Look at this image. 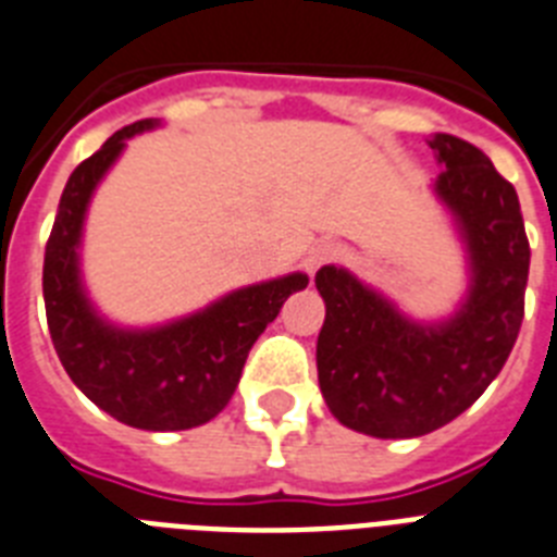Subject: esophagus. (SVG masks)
Listing matches in <instances>:
<instances>
[{"label": "esophagus", "mask_w": 557, "mask_h": 557, "mask_svg": "<svg viewBox=\"0 0 557 557\" xmlns=\"http://www.w3.org/2000/svg\"><path fill=\"white\" fill-rule=\"evenodd\" d=\"M333 256H335V247L333 245H327V242H321V245H315L310 252H307V259H305L307 273L315 275V270L324 268L327 261H333Z\"/></svg>", "instance_id": "1"}]
</instances>
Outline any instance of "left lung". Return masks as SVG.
<instances>
[{
    "label": "left lung",
    "mask_w": 557,
    "mask_h": 557,
    "mask_svg": "<svg viewBox=\"0 0 557 557\" xmlns=\"http://www.w3.org/2000/svg\"><path fill=\"white\" fill-rule=\"evenodd\" d=\"M435 196L461 233L470 287L447 321L407 319L350 270L315 273L327 315L315 364L330 412L372 438H418L470 410L507 364L523 321L530 242L516 187L475 145L435 133Z\"/></svg>",
    "instance_id": "obj_1"
}]
</instances>
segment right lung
Masks as SVG:
<instances>
[{"label": "right lung", "instance_id": "obj_1", "mask_svg": "<svg viewBox=\"0 0 557 557\" xmlns=\"http://www.w3.org/2000/svg\"><path fill=\"white\" fill-rule=\"evenodd\" d=\"M141 119L116 131L73 170L45 247V312L64 372L90 401L136 430H190L227 407L247 352L278 315L287 296L307 287L305 273L233 289L205 310L162 327L127 330L102 319L82 284L79 245L90 196L124 141L156 127Z\"/></svg>", "mask_w": 557, "mask_h": 557}]
</instances>
